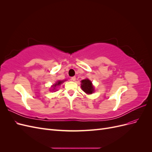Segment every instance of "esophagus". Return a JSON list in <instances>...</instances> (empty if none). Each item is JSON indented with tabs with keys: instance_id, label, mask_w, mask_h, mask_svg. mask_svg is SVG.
Wrapping results in <instances>:
<instances>
[{
	"instance_id": "34e87169",
	"label": "esophagus",
	"mask_w": 152,
	"mask_h": 152,
	"mask_svg": "<svg viewBox=\"0 0 152 152\" xmlns=\"http://www.w3.org/2000/svg\"><path fill=\"white\" fill-rule=\"evenodd\" d=\"M71 80H73V81H75V80H76V77L74 76V77H72V78H71Z\"/></svg>"
}]
</instances>
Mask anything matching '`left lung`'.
<instances>
[{
	"instance_id": "1",
	"label": "left lung",
	"mask_w": 152,
	"mask_h": 152,
	"mask_svg": "<svg viewBox=\"0 0 152 152\" xmlns=\"http://www.w3.org/2000/svg\"><path fill=\"white\" fill-rule=\"evenodd\" d=\"M81 87L87 94H92L94 91V87L92 85V82L89 79H84L81 81Z\"/></svg>"
}]
</instances>
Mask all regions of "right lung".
I'll list each match as a JSON object with an SVG mask.
<instances>
[{
  "label": "right lung",
  "instance_id": "right-lung-1",
  "mask_svg": "<svg viewBox=\"0 0 152 152\" xmlns=\"http://www.w3.org/2000/svg\"><path fill=\"white\" fill-rule=\"evenodd\" d=\"M62 82H63V81H58V82H57V83L55 84L53 86V87H54V89H55V87H56V86H59V85H60V84L62 83ZM54 89H53V90H54Z\"/></svg>",
  "mask_w": 152,
  "mask_h": 152
}]
</instances>
